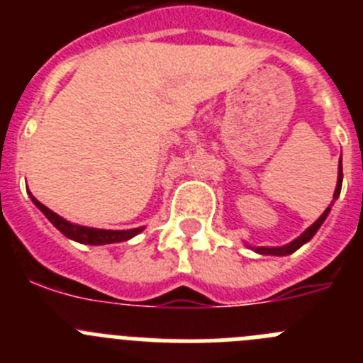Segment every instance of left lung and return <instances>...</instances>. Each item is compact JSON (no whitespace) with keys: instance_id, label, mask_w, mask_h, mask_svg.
<instances>
[{"instance_id":"left-lung-1","label":"left lung","mask_w":363,"mask_h":363,"mask_svg":"<svg viewBox=\"0 0 363 363\" xmlns=\"http://www.w3.org/2000/svg\"><path fill=\"white\" fill-rule=\"evenodd\" d=\"M342 178H344V172H342V162H340V167H338V184H336V191H335V200L340 196V191H342ZM329 211H331V205L327 207L325 211H323L322 216L318 218V220L314 221L313 225L309 227V229L306 230V233L301 234V236H298L294 242L287 243V245L284 247H256L255 251L259 252V255H274V256H285V255H291V252L298 251L303 243L309 242L311 238H313L314 234H316V230L320 229V225H322L323 221H325L327 214H329Z\"/></svg>"}]
</instances>
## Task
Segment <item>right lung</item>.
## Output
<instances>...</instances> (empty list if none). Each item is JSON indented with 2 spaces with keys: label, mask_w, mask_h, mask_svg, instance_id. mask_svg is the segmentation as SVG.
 <instances>
[{
  "label": "right lung",
  "mask_w": 363,
  "mask_h": 363,
  "mask_svg": "<svg viewBox=\"0 0 363 363\" xmlns=\"http://www.w3.org/2000/svg\"><path fill=\"white\" fill-rule=\"evenodd\" d=\"M30 198L38 209H40L45 216L49 218L50 223H52L57 230H62L67 238L74 240V242L86 243V245H105V243H118V242H125V240H130L133 236H136V234H140L143 230V227H138V229H129V230H105V229H92V227L74 225V223H70V221L63 220L62 216H57L56 213H52L49 207H45L43 203H40V201L32 196V194Z\"/></svg>",
  "instance_id": "1"
}]
</instances>
